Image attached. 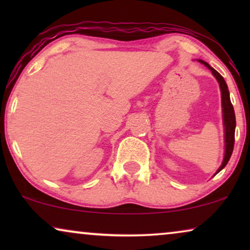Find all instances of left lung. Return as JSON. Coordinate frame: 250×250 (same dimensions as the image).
Masks as SVG:
<instances>
[{
  "label": "left lung",
  "instance_id": "obj_1",
  "mask_svg": "<svg viewBox=\"0 0 250 250\" xmlns=\"http://www.w3.org/2000/svg\"><path fill=\"white\" fill-rule=\"evenodd\" d=\"M199 62L204 63L208 69L211 71V74L214 75L215 78H216L218 84H220L221 88V95H222V110H223V123H224V132H225V153H224V159L223 163L220 168L217 169V172H221L222 169L227 166L229 160L231 158L232 151H233L234 146V131H235V115H234V109L233 105L231 104L230 100V93H229L228 85L225 83L224 78L222 77V75L214 69L213 67H210L206 61L204 60H198Z\"/></svg>",
  "mask_w": 250,
  "mask_h": 250
}]
</instances>
